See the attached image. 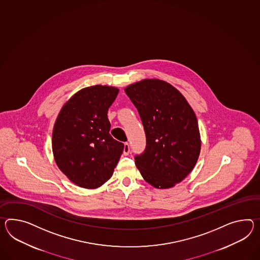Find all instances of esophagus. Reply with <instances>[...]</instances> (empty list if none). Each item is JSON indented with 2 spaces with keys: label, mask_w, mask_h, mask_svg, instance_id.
<instances>
[{
  "label": "esophagus",
  "mask_w": 260,
  "mask_h": 260,
  "mask_svg": "<svg viewBox=\"0 0 260 260\" xmlns=\"http://www.w3.org/2000/svg\"><path fill=\"white\" fill-rule=\"evenodd\" d=\"M123 153H124V155H128V153H129V145H128V143H125L124 144V151H123Z\"/></svg>",
  "instance_id": "1"
}]
</instances>
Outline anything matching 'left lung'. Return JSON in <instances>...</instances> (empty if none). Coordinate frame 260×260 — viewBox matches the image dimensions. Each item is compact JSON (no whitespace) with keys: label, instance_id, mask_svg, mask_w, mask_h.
Segmentation results:
<instances>
[{"label":"left lung","instance_id":"left-lung-1","mask_svg":"<svg viewBox=\"0 0 260 260\" xmlns=\"http://www.w3.org/2000/svg\"><path fill=\"white\" fill-rule=\"evenodd\" d=\"M145 128L146 146L135 165L147 183L169 189L197 165L201 139L197 115L184 95L170 83L145 79L125 88Z\"/></svg>","mask_w":260,"mask_h":260}]
</instances>
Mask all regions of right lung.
<instances>
[{
  "label": "right lung",
  "mask_w": 260,
  "mask_h": 260,
  "mask_svg": "<svg viewBox=\"0 0 260 260\" xmlns=\"http://www.w3.org/2000/svg\"><path fill=\"white\" fill-rule=\"evenodd\" d=\"M119 90L108 85L85 87L63 104L52 131L58 168L71 182L96 189L114 174L124 144L110 135L107 113Z\"/></svg>",
  "instance_id": "right-lung-1"
}]
</instances>
